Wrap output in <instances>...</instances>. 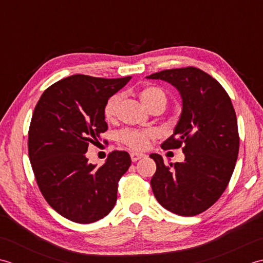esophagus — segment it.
Masks as SVG:
<instances>
[{"label": "esophagus", "instance_id": "34e87169", "mask_svg": "<svg viewBox=\"0 0 263 263\" xmlns=\"http://www.w3.org/2000/svg\"><path fill=\"white\" fill-rule=\"evenodd\" d=\"M144 157V154L142 153H136V152H132L130 153V158H132V161L133 162H136L137 160H139L141 158Z\"/></svg>", "mask_w": 263, "mask_h": 263}]
</instances>
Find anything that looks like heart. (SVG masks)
Returning <instances> with one entry per match:
<instances>
[{"label":"heart","mask_w":263,"mask_h":263,"mask_svg":"<svg viewBox=\"0 0 263 263\" xmlns=\"http://www.w3.org/2000/svg\"><path fill=\"white\" fill-rule=\"evenodd\" d=\"M139 99H141L142 103L146 106L149 111H153L154 109L161 108L164 109L165 104L168 102L167 93L161 87L154 86V85H149L139 90L138 93ZM121 96L120 94H114L105 101L103 105V116L105 120L111 121L117 117L118 112V105H119ZM153 134L149 130H138V129H132V128H126L117 134V138L120 143L125 144L126 146L130 147L133 149H143L147 145L149 139L152 138Z\"/></svg>","instance_id":"heart-1"}]
</instances>
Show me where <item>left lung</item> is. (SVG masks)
Returning a JSON list of instances; mask_svg holds the SVG:
<instances>
[{"label":"left lung","mask_w":263,"mask_h":263,"mask_svg":"<svg viewBox=\"0 0 263 263\" xmlns=\"http://www.w3.org/2000/svg\"><path fill=\"white\" fill-rule=\"evenodd\" d=\"M147 78L174 85L183 99L174 135L161 146L181 147L185 161L165 164L161 155L149 154L157 164L152 191L170 212L196 216L219 200L232 178L239 149L236 112L219 82L199 68L168 69Z\"/></svg>","instance_id":"left-lung-1"}]
</instances>
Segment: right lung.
<instances>
[{
	"instance_id": "obj_1",
	"label": "right lung",
	"mask_w": 263,
	"mask_h": 263,
	"mask_svg": "<svg viewBox=\"0 0 263 263\" xmlns=\"http://www.w3.org/2000/svg\"><path fill=\"white\" fill-rule=\"evenodd\" d=\"M130 78L73 74L47 87L35 106L28 132L31 168L46 202L73 222H95L109 214L118 183L130 167L126 151H112L101 167L85 157L89 144L108 130L105 101Z\"/></svg>"
}]
</instances>
